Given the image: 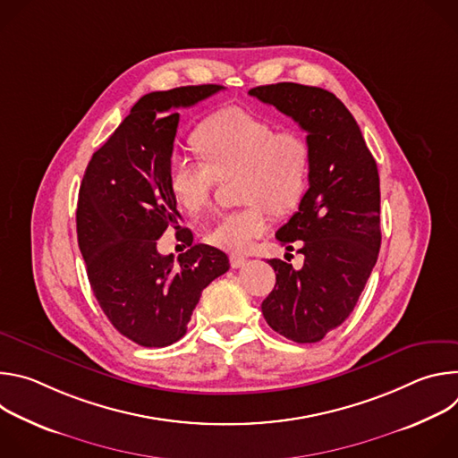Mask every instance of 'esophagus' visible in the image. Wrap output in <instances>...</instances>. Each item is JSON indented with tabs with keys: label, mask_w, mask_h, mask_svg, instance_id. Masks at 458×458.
Here are the masks:
<instances>
[{
	"label": "esophagus",
	"mask_w": 458,
	"mask_h": 458,
	"mask_svg": "<svg viewBox=\"0 0 458 458\" xmlns=\"http://www.w3.org/2000/svg\"><path fill=\"white\" fill-rule=\"evenodd\" d=\"M246 257L244 255H241V253H232L230 255V265H232V268H242L244 265H246Z\"/></svg>",
	"instance_id": "obj_1"
}]
</instances>
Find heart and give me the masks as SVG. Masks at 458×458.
I'll list each match as a JSON object with an SVG mask.
<instances>
[{"label": "heart", "mask_w": 458, "mask_h": 458, "mask_svg": "<svg viewBox=\"0 0 458 458\" xmlns=\"http://www.w3.org/2000/svg\"><path fill=\"white\" fill-rule=\"evenodd\" d=\"M198 159L174 154L168 186L188 214L203 212L219 179L239 174V199L246 207L223 214L205 239L225 251H248L277 216L293 210L306 191L311 152L297 130L277 126L241 108L207 117L191 136Z\"/></svg>", "instance_id": "obj_1"}]
</instances>
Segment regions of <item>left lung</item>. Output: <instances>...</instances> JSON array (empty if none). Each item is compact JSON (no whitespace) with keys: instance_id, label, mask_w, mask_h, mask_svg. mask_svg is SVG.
<instances>
[{"instance_id":"1","label":"left lung","mask_w":458,"mask_h":458,"mask_svg":"<svg viewBox=\"0 0 458 458\" xmlns=\"http://www.w3.org/2000/svg\"><path fill=\"white\" fill-rule=\"evenodd\" d=\"M290 115L308 134V182L299 210L276 237L299 253L295 270L270 259L276 288L260 304L272 330L293 343H318L353 311L380 250V182L360 128L335 94L299 83L248 92ZM288 255V253H286Z\"/></svg>"}]
</instances>
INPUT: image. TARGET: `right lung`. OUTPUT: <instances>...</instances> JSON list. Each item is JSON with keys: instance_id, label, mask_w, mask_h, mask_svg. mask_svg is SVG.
<instances>
[{"instance_id": "add662e5", "label": "right lung", "mask_w": 458, "mask_h": 458, "mask_svg": "<svg viewBox=\"0 0 458 458\" xmlns=\"http://www.w3.org/2000/svg\"><path fill=\"white\" fill-rule=\"evenodd\" d=\"M223 89L198 85L143 96L94 152L80 186L78 242L92 292L114 328L140 346L179 341L201 292L230 268L225 251L191 244L168 186L179 123V114L168 112ZM168 225L191 246L177 261L157 251Z\"/></svg>"}]
</instances>
